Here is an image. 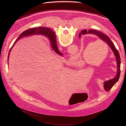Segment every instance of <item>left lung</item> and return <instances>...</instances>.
I'll return each instance as SVG.
<instances>
[{"label": "left lung", "instance_id": "1", "mask_svg": "<svg viewBox=\"0 0 126 126\" xmlns=\"http://www.w3.org/2000/svg\"><path fill=\"white\" fill-rule=\"evenodd\" d=\"M51 32H52V31H51ZM87 34L95 35L100 39H101L102 41L105 42L110 47V48L113 52L114 56L115 57L117 68L116 76L113 79H111V80H109L108 81H105L104 84V87L105 90L106 91H108L111 89L112 87H113V86L118 81L119 78H120L121 74V58L120 54H119L118 51L116 48L113 43L111 41L110 39L107 35H106L101 32L97 31L95 30H89L88 31H87V30H84L82 31L80 34H79V38H80L81 37L82 35H85Z\"/></svg>", "mask_w": 126, "mask_h": 126}]
</instances>
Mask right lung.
Instances as JSON below:
<instances>
[{
  "instance_id": "1",
  "label": "right lung",
  "mask_w": 126,
  "mask_h": 126,
  "mask_svg": "<svg viewBox=\"0 0 126 126\" xmlns=\"http://www.w3.org/2000/svg\"><path fill=\"white\" fill-rule=\"evenodd\" d=\"M51 30L48 28H45V27H38V28H34L30 29L29 30H26L24 31L22 33L20 34L19 36V37L17 39L14 43L13 44V46L10 48L9 54H8V60L9 61V56H10V53L13 47L15 44V43L19 40V39H21L23 37H26V36H32L34 35H44L47 37L50 43V45L51 46V48L54 50L57 54L58 55H60V56H62L63 54L62 53L58 50V46L57 45V41H56V37L55 35V34L54 32H51Z\"/></svg>"
}]
</instances>
